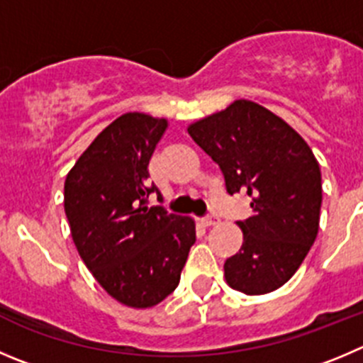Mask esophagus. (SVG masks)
I'll use <instances>...</instances> for the list:
<instances>
[{
	"mask_svg": "<svg viewBox=\"0 0 363 363\" xmlns=\"http://www.w3.org/2000/svg\"><path fill=\"white\" fill-rule=\"evenodd\" d=\"M216 222H218V218H215V216H206V218H202V225L204 228H211Z\"/></svg>",
	"mask_w": 363,
	"mask_h": 363,
	"instance_id": "1",
	"label": "esophagus"
}]
</instances>
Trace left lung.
<instances>
[{
    "label": "left lung",
    "instance_id": "8db88e82",
    "mask_svg": "<svg viewBox=\"0 0 363 363\" xmlns=\"http://www.w3.org/2000/svg\"><path fill=\"white\" fill-rule=\"evenodd\" d=\"M195 143L222 168L228 191H247L252 215L236 222L240 252L225 259L231 289L263 296L296 274L319 233L320 168L303 135L250 100L188 125Z\"/></svg>",
    "mask_w": 363,
    "mask_h": 363
}]
</instances>
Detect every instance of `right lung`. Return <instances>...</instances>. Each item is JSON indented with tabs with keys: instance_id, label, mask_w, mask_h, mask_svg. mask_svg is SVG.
<instances>
[{
	"instance_id": "1",
	"label": "right lung",
	"mask_w": 363,
	"mask_h": 363,
	"mask_svg": "<svg viewBox=\"0 0 363 363\" xmlns=\"http://www.w3.org/2000/svg\"><path fill=\"white\" fill-rule=\"evenodd\" d=\"M166 118L127 113L104 128L64 182V211L80 258L101 289L128 308H152L177 289L195 243V220L147 199L148 162Z\"/></svg>"
}]
</instances>
